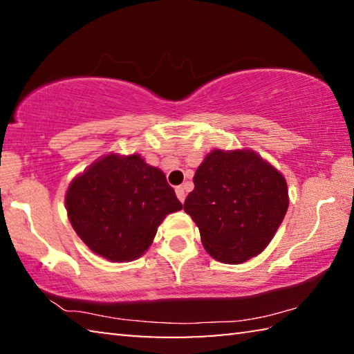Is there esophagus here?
<instances>
[{
  "label": "esophagus",
  "mask_w": 354,
  "mask_h": 354,
  "mask_svg": "<svg viewBox=\"0 0 354 354\" xmlns=\"http://www.w3.org/2000/svg\"><path fill=\"white\" fill-rule=\"evenodd\" d=\"M175 192H176L178 200L181 201V203H184V200H185V192H184V187H183V185H178V187L175 189Z\"/></svg>",
  "instance_id": "1"
}]
</instances>
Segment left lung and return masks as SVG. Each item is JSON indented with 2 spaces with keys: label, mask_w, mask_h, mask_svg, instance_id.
Instances as JSON below:
<instances>
[{
  "label": "left lung",
  "mask_w": 354,
  "mask_h": 354,
  "mask_svg": "<svg viewBox=\"0 0 354 354\" xmlns=\"http://www.w3.org/2000/svg\"><path fill=\"white\" fill-rule=\"evenodd\" d=\"M184 211L214 259L242 263L262 253L289 207L284 176L251 149L209 153L194 176Z\"/></svg>",
  "instance_id": "8db88e82"
}]
</instances>
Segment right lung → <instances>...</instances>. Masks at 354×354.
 <instances>
[{"label": "right lung", "mask_w": 354, "mask_h": 354, "mask_svg": "<svg viewBox=\"0 0 354 354\" xmlns=\"http://www.w3.org/2000/svg\"><path fill=\"white\" fill-rule=\"evenodd\" d=\"M65 205L82 242L112 262L140 257L167 215L183 209L164 171L113 153L70 183Z\"/></svg>", "instance_id": "right-lung-1"}]
</instances>
